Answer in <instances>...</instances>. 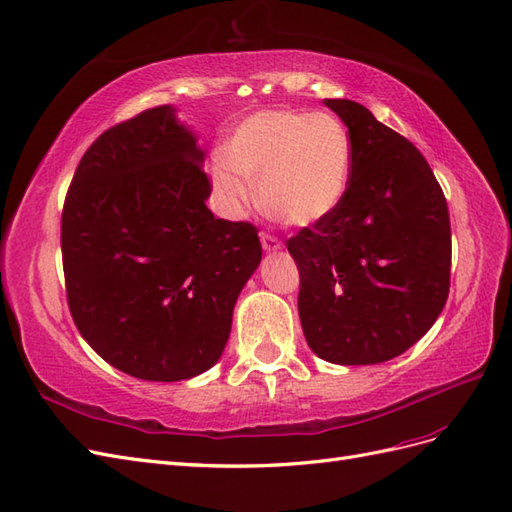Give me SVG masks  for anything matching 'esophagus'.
Masks as SVG:
<instances>
[{
	"instance_id": "1",
	"label": "esophagus",
	"mask_w": 512,
	"mask_h": 512,
	"mask_svg": "<svg viewBox=\"0 0 512 512\" xmlns=\"http://www.w3.org/2000/svg\"><path fill=\"white\" fill-rule=\"evenodd\" d=\"M261 246H264V251H268V253H274V251H281L283 248V244H281V240L279 238H274V236H270V233H261Z\"/></svg>"
}]
</instances>
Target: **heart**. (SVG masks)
<instances>
[{
    "instance_id": "obj_1",
    "label": "heart",
    "mask_w": 512,
    "mask_h": 512,
    "mask_svg": "<svg viewBox=\"0 0 512 512\" xmlns=\"http://www.w3.org/2000/svg\"><path fill=\"white\" fill-rule=\"evenodd\" d=\"M210 169L225 208L236 214L257 184L264 212L287 225H313L339 208L352 175V141L330 113L268 109L244 118Z\"/></svg>"
}]
</instances>
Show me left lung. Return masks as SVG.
I'll return each mask as SVG.
<instances>
[{
    "mask_svg": "<svg viewBox=\"0 0 512 512\" xmlns=\"http://www.w3.org/2000/svg\"><path fill=\"white\" fill-rule=\"evenodd\" d=\"M324 102L347 126L352 175L339 208L287 240L300 272L298 313L319 358L377 364L425 337L444 309L448 206L412 141L360 102Z\"/></svg>",
    "mask_w": 512,
    "mask_h": 512,
    "instance_id": "left-lung-1",
    "label": "left lung"
}]
</instances>
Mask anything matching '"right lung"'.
<instances>
[{
	"instance_id": "1",
	"label": "right lung",
	"mask_w": 512,
	"mask_h": 512,
	"mask_svg": "<svg viewBox=\"0 0 512 512\" xmlns=\"http://www.w3.org/2000/svg\"><path fill=\"white\" fill-rule=\"evenodd\" d=\"M201 163L175 109L154 107L90 145L64 201L70 315L102 360L148 382L216 364L261 261L255 225L208 210Z\"/></svg>"
}]
</instances>
